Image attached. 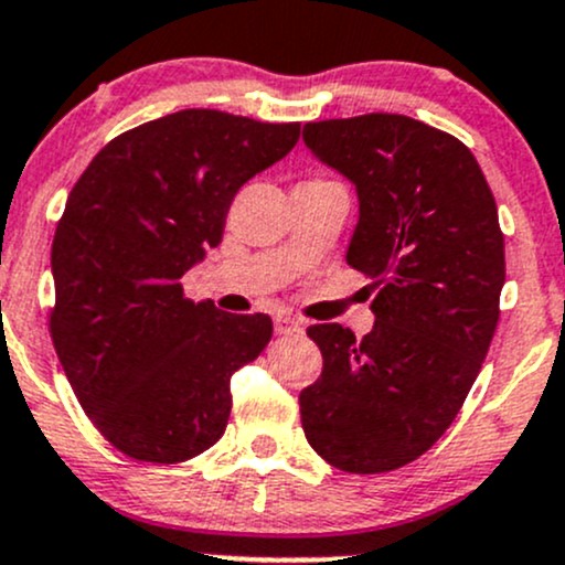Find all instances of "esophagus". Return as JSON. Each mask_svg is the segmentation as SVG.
<instances>
[{
	"instance_id": "1",
	"label": "esophagus",
	"mask_w": 565,
	"mask_h": 565,
	"mask_svg": "<svg viewBox=\"0 0 565 565\" xmlns=\"http://www.w3.org/2000/svg\"><path fill=\"white\" fill-rule=\"evenodd\" d=\"M275 331L277 333H299L301 331V320L290 318V315H277Z\"/></svg>"
}]
</instances>
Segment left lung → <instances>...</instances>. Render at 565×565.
Returning a JSON list of instances; mask_svg holds the SVG:
<instances>
[{
  "instance_id": "obj_1",
  "label": "left lung",
  "mask_w": 565,
  "mask_h": 565,
  "mask_svg": "<svg viewBox=\"0 0 565 565\" xmlns=\"http://www.w3.org/2000/svg\"><path fill=\"white\" fill-rule=\"evenodd\" d=\"M305 142L355 185L348 264L377 296L363 339L307 329L323 372L301 391V426L331 466L382 475L436 445L482 369L507 277L499 210L471 150L406 115L318 120Z\"/></svg>"
}]
</instances>
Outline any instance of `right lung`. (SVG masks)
<instances>
[{
    "instance_id": "right-lung-1",
    "label": "right lung",
    "mask_w": 565,
    "mask_h": 565,
    "mask_svg": "<svg viewBox=\"0 0 565 565\" xmlns=\"http://www.w3.org/2000/svg\"><path fill=\"white\" fill-rule=\"evenodd\" d=\"M299 135L180 110L115 137L72 188L51 250L53 348L88 420L129 458L183 463L226 430L228 382L269 344L271 318L193 305L180 277Z\"/></svg>"
}]
</instances>
